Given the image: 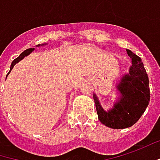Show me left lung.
Segmentation results:
<instances>
[{"label": "left lung", "instance_id": "left-lung-1", "mask_svg": "<svg viewBox=\"0 0 160 160\" xmlns=\"http://www.w3.org/2000/svg\"><path fill=\"white\" fill-rule=\"evenodd\" d=\"M127 52L132 65L129 73L125 74L117 85L121 97L112 109L105 111L97 96L93 95L99 121L111 128H126L134 125L144 113L150 99L149 80L143 62L131 51L127 50Z\"/></svg>", "mask_w": 160, "mask_h": 160}]
</instances>
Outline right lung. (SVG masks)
Returning <instances> with one entry per match:
<instances>
[{"label": "right lung", "mask_w": 160, "mask_h": 160, "mask_svg": "<svg viewBox=\"0 0 160 160\" xmlns=\"http://www.w3.org/2000/svg\"><path fill=\"white\" fill-rule=\"evenodd\" d=\"M38 46H40V45H38ZM33 50H34L33 48H31V49H27V50H25V51H24V52H22V54H21L19 57H18V58H16L15 60H13V61H12V65H11V70H10V71L12 70V68L14 67V65L16 64V63H18L19 61H22L24 57L28 56V55H29L31 52H33ZM10 71H9V73H10ZM9 73H8V74H9ZM8 74H7V75H8Z\"/></svg>", "instance_id": "right-lung-1"}]
</instances>
